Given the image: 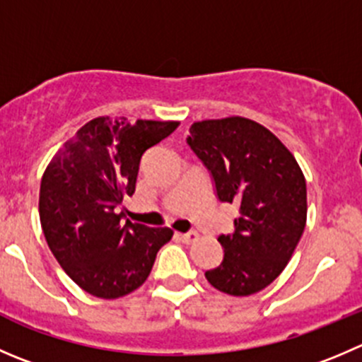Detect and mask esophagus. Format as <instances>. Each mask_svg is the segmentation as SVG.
<instances>
[{
	"instance_id": "obj_1",
	"label": "esophagus",
	"mask_w": 362,
	"mask_h": 362,
	"mask_svg": "<svg viewBox=\"0 0 362 362\" xmlns=\"http://www.w3.org/2000/svg\"><path fill=\"white\" fill-rule=\"evenodd\" d=\"M178 238H180L182 242H185V244H189V242L196 240L198 238V233L196 231H187V233H178Z\"/></svg>"
}]
</instances>
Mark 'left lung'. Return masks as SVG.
<instances>
[{
  "instance_id": "obj_1",
  "label": "left lung",
  "mask_w": 362,
  "mask_h": 362,
  "mask_svg": "<svg viewBox=\"0 0 362 362\" xmlns=\"http://www.w3.org/2000/svg\"><path fill=\"white\" fill-rule=\"evenodd\" d=\"M187 145L212 175L219 202L235 203L233 233L219 235L223 262L205 278L228 296H251L274 281L306 226V178L290 150L249 118L196 122Z\"/></svg>"
}]
</instances>
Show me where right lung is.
<instances>
[{"instance_id":"add662e5","label":"right lung","mask_w":362,"mask_h":362,"mask_svg":"<svg viewBox=\"0 0 362 362\" xmlns=\"http://www.w3.org/2000/svg\"><path fill=\"white\" fill-rule=\"evenodd\" d=\"M178 122L99 117L58 150L40 182L38 214L49 249L90 296L118 299L148 278L170 228L124 219L120 205L134 194L139 160Z\"/></svg>"}]
</instances>
